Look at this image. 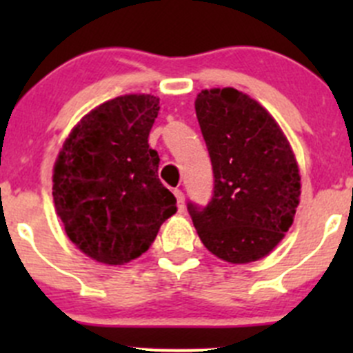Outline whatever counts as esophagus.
Segmentation results:
<instances>
[{
    "mask_svg": "<svg viewBox=\"0 0 353 353\" xmlns=\"http://www.w3.org/2000/svg\"><path fill=\"white\" fill-rule=\"evenodd\" d=\"M174 194L177 199V208H179V212H184V193L181 190H174Z\"/></svg>",
    "mask_w": 353,
    "mask_h": 353,
    "instance_id": "1",
    "label": "esophagus"
}]
</instances>
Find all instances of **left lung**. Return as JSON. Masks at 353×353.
<instances>
[{
  "label": "left lung",
  "instance_id": "1",
  "mask_svg": "<svg viewBox=\"0 0 353 353\" xmlns=\"http://www.w3.org/2000/svg\"><path fill=\"white\" fill-rule=\"evenodd\" d=\"M194 109L212 160L213 196L206 206L190 201L188 212L216 258L258 261L294 222L297 160L272 114L236 88L201 90Z\"/></svg>",
  "mask_w": 353,
  "mask_h": 353
}]
</instances>
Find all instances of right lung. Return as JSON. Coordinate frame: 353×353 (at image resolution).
I'll return each mask as SVG.
<instances>
[{
    "instance_id": "add662e5",
    "label": "right lung",
    "mask_w": 353,
    "mask_h": 353,
    "mask_svg": "<svg viewBox=\"0 0 353 353\" xmlns=\"http://www.w3.org/2000/svg\"><path fill=\"white\" fill-rule=\"evenodd\" d=\"M159 109V97L145 94L104 102L81 117L54 163L52 198L66 236L104 265L143 254L177 212L148 145Z\"/></svg>"
}]
</instances>
